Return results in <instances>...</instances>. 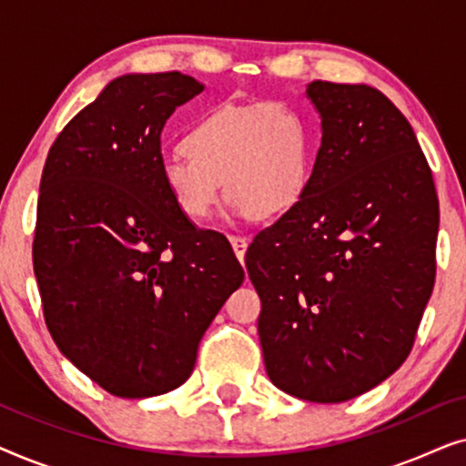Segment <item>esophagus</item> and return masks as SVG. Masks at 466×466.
<instances>
[{
	"mask_svg": "<svg viewBox=\"0 0 466 466\" xmlns=\"http://www.w3.org/2000/svg\"><path fill=\"white\" fill-rule=\"evenodd\" d=\"M228 241H231L235 257H238L239 260H244L246 250H248V239L246 238H239V235H231V238H228Z\"/></svg>",
	"mask_w": 466,
	"mask_h": 466,
	"instance_id": "obj_1",
	"label": "esophagus"
}]
</instances>
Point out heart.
Masks as SVG:
<instances>
[{"instance_id": "1", "label": "heart", "mask_w": 466, "mask_h": 466, "mask_svg": "<svg viewBox=\"0 0 466 466\" xmlns=\"http://www.w3.org/2000/svg\"><path fill=\"white\" fill-rule=\"evenodd\" d=\"M184 152L161 161V180L184 218L201 225L218 201L228 218H278L299 206L314 165V129L282 104L220 106L187 131Z\"/></svg>"}]
</instances>
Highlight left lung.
<instances>
[{"mask_svg":"<svg viewBox=\"0 0 466 466\" xmlns=\"http://www.w3.org/2000/svg\"><path fill=\"white\" fill-rule=\"evenodd\" d=\"M322 139L303 199L246 254L279 390L341 403L403 365L435 284L439 201L411 125L367 85L314 80Z\"/></svg>","mask_w":466,"mask_h":466,"instance_id":"8db88e82","label":"left lung"}]
</instances>
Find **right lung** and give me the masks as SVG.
<instances>
[{"label": "right lung", "mask_w": 466, "mask_h": 466, "mask_svg": "<svg viewBox=\"0 0 466 466\" xmlns=\"http://www.w3.org/2000/svg\"><path fill=\"white\" fill-rule=\"evenodd\" d=\"M203 91L180 72L107 82L50 146L34 271L61 354L114 397L176 390L244 282L228 241L177 212L161 180V131Z\"/></svg>", "instance_id": "obj_1"}]
</instances>
